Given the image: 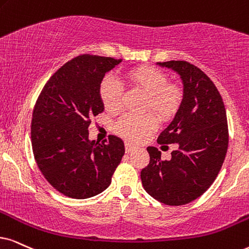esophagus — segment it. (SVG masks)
<instances>
[{"instance_id": "obj_1", "label": "esophagus", "mask_w": 249, "mask_h": 249, "mask_svg": "<svg viewBox=\"0 0 249 249\" xmlns=\"http://www.w3.org/2000/svg\"><path fill=\"white\" fill-rule=\"evenodd\" d=\"M134 149H135V147L133 146V144H131V143H128V142L125 143V152H126L127 154L131 153V152H133Z\"/></svg>"}]
</instances>
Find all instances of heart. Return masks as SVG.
I'll list each match as a JSON object with an SVG mask.
<instances>
[{"label": "heart", "instance_id": "1", "mask_svg": "<svg viewBox=\"0 0 249 249\" xmlns=\"http://www.w3.org/2000/svg\"><path fill=\"white\" fill-rule=\"evenodd\" d=\"M131 86L143 90L148 95L146 109L153 110L162 121H169L177 114L182 102L181 87L169 83V77L161 69L140 67L125 73ZM124 88L112 75L103 78L100 85V97L107 111L116 112L123 105ZM157 127V119L153 114H125L116 122L115 130L119 135L131 141H139Z\"/></svg>", "mask_w": 249, "mask_h": 249}]
</instances>
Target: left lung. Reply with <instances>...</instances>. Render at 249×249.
Wrapping results in <instances>:
<instances>
[{
  "label": "left lung",
  "instance_id": "obj_1",
  "mask_svg": "<svg viewBox=\"0 0 249 249\" xmlns=\"http://www.w3.org/2000/svg\"><path fill=\"white\" fill-rule=\"evenodd\" d=\"M177 72L184 96L174 121L157 138L161 144L177 143L171 160L148 147L149 164L141 170L142 186L150 196L169 206H181L212 186L225 160L229 130L224 102L204 72L186 61L157 63Z\"/></svg>",
  "mask_w": 249,
  "mask_h": 249
}]
</instances>
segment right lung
<instances>
[{
    "label": "right lung",
    "mask_w": 249,
    "mask_h": 249,
    "mask_svg": "<svg viewBox=\"0 0 249 249\" xmlns=\"http://www.w3.org/2000/svg\"><path fill=\"white\" fill-rule=\"evenodd\" d=\"M122 59L84 54L58 69L33 109L31 141L41 174L59 193L87 199L106 190L125 153L121 138L88 139L90 119L103 111L100 85Z\"/></svg>",
    "instance_id": "1"
}]
</instances>
